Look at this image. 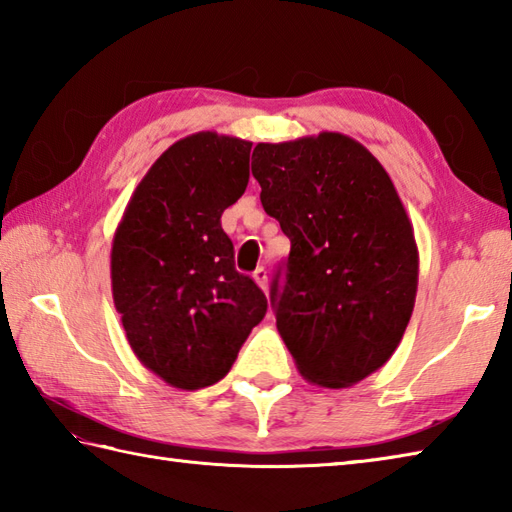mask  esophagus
<instances>
[{"instance_id": "1", "label": "esophagus", "mask_w": 512, "mask_h": 512, "mask_svg": "<svg viewBox=\"0 0 512 512\" xmlns=\"http://www.w3.org/2000/svg\"><path fill=\"white\" fill-rule=\"evenodd\" d=\"M253 279L257 281V286L262 290H268V270L264 266H259L255 273H253Z\"/></svg>"}]
</instances>
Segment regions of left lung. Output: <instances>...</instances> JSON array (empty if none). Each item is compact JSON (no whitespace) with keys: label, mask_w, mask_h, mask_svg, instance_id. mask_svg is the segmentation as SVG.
<instances>
[{"label":"left lung","mask_w":512,"mask_h":512,"mask_svg":"<svg viewBox=\"0 0 512 512\" xmlns=\"http://www.w3.org/2000/svg\"><path fill=\"white\" fill-rule=\"evenodd\" d=\"M264 211L290 239L286 281L270 288L277 330L301 376L328 389L374 374L396 352L418 290V246L383 165L321 132L259 143Z\"/></svg>","instance_id":"8db88e82"}]
</instances>
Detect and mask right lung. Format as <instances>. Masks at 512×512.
Returning a JSON list of instances; mask_svg holds the SVG:
<instances>
[{
    "label": "right lung",
    "mask_w": 512,
    "mask_h": 512,
    "mask_svg": "<svg viewBox=\"0 0 512 512\" xmlns=\"http://www.w3.org/2000/svg\"><path fill=\"white\" fill-rule=\"evenodd\" d=\"M253 143L180 138L140 180L112 244V297L136 358L176 389L222 380L268 301L237 273L220 217L248 184Z\"/></svg>",
    "instance_id": "obj_1"
}]
</instances>
